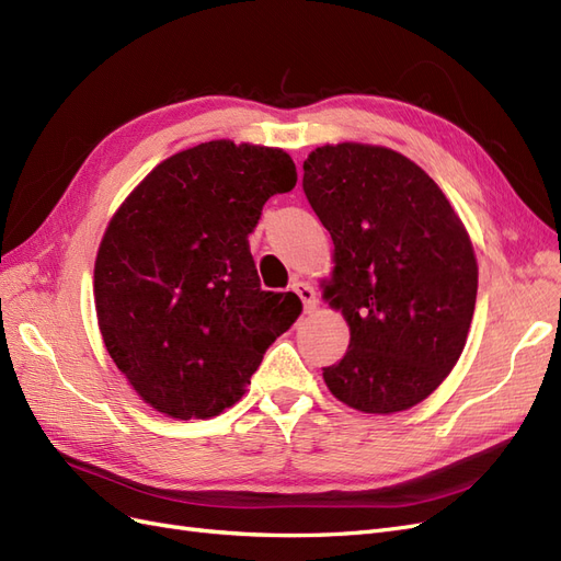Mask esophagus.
I'll return each mask as SVG.
<instances>
[{
	"instance_id": "obj_1",
	"label": "esophagus",
	"mask_w": 561,
	"mask_h": 561,
	"mask_svg": "<svg viewBox=\"0 0 561 561\" xmlns=\"http://www.w3.org/2000/svg\"><path fill=\"white\" fill-rule=\"evenodd\" d=\"M293 293H297V297L304 301V311H307V313H311L318 307V297H316V290H313L311 283L295 280Z\"/></svg>"
}]
</instances>
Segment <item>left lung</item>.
<instances>
[{"label": "left lung", "instance_id": "1", "mask_svg": "<svg viewBox=\"0 0 561 561\" xmlns=\"http://www.w3.org/2000/svg\"><path fill=\"white\" fill-rule=\"evenodd\" d=\"M301 186L334 243L325 299L351 328L348 351L322 379L353 410H410L466 346L478 297L468 231L443 190L386 147H318Z\"/></svg>", "mask_w": 561, "mask_h": 561}]
</instances>
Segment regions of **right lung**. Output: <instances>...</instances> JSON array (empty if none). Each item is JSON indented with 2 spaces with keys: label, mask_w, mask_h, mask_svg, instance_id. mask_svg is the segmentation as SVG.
<instances>
[{
  "label": "right lung",
  "mask_w": 561,
  "mask_h": 561,
  "mask_svg": "<svg viewBox=\"0 0 561 561\" xmlns=\"http://www.w3.org/2000/svg\"><path fill=\"white\" fill-rule=\"evenodd\" d=\"M297 184L283 149L203 142L165 159L116 210L95 260V311L116 367L154 410L217 416L301 313L260 287L248 233Z\"/></svg>",
  "instance_id": "add662e5"
}]
</instances>
